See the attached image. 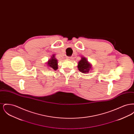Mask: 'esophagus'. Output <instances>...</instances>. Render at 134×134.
Wrapping results in <instances>:
<instances>
[{
	"label": "esophagus",
	"mask_w": 134,
	"mask_h": 134,
	"mask_svg": "<svg viewBox=\"0 0 134 134\" xmlns=\"http://www.w3.org/2000/svg\"><path fill=\"white\" fill-rule=\"evenodd\" d=\"M66 58H67V59H68V60H70V59H71V57H67Z\"/></svg>",
	"instance_id": "obj_1"
}]
</instances>
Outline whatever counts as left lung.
<instances>
[{"mask_svg":"<svg viewBox=\"0 0 134 134\" xmlns=\"http://www.w3.org/2000/svg\"><path fill=\"white\" fill-rule=\"evenodd\" d=\"M78 70L84 73L89 72V69L91 68V65L85 58H82V59L78 62Z\"/></svg>","mask_w":134,"mask_h":134,"instance_id":"8db88e82","label":"left lung"}]
</instances>
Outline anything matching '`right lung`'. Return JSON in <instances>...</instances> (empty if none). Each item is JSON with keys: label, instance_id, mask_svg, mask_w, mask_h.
<instances>
[{"label": "right lung", "instance_id": "obj_1", "mask_svg": "<svg viewBox=\"0 0 134 134\" xmlns=\"http://www.w3.org/2000/svg\"><path fill=\"white\" fill-rule=\"evenodd\" d=\"M54 57L55 56L53 55L51 60H49L48 64L53 70H56L58 69L57 60Z\"/></svg>", "mask_w": 134, "mask_h": 134}]
</instances>
